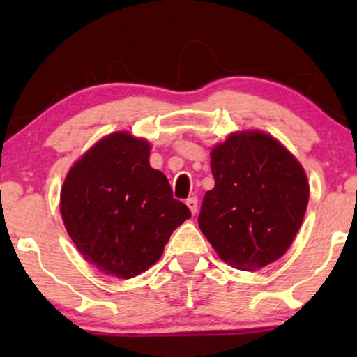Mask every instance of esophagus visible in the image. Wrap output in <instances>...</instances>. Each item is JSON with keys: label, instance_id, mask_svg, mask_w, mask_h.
Returning a JSON list of instances; mask_svg holds the SVG:
<instances>
[{"label": "esophagus", "instance_id": "esophagus-1", "mask_svg": "<svg viewBox=\"0 0 357 357\" xmlns=\"http://www.w3.org/2000/svg\"><path fill=\"white\" fill-rule=\"evenodd\" d=\"M187 206L190 208L192 214H197V211H198V198L197 197H190L187 199Z\"/></svg>", "mask_w": 357, "mask_h": 357}]
</instances>
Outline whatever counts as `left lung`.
Returning a JSON list of instances; mask_svg holds the SVG:
<instances>
[{
  "instance_id": "8db88e82",
  "label": "left lung",
  "mask_w": 357,
  "mask_h": 357,
  "mask_svg": "<svg viewBox=\"0 0 357 357\" xmlns=\"http://www.w3.org/2000/svg\"><path fill=\"white\" fill-rule=\"evenodd\" d=\"M211 172L198 224L218 255L243 271L284 255L309 203L299 160L273 136L242 131L213 148Z\"/></svg>"
}]
</instances>
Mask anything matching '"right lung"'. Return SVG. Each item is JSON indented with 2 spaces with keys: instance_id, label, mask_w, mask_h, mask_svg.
<instances>
[{
  "instance_id": "obj_1",
  "label": "right lung",
  "mask_w": 357,
  "mask_h": 357,
  "mask_svg": "<svg viewBox=\"0 0 357 357\" xmlns=\"http://www.w3.org/2000/svg\"><path fill=\"white\" fill-rule=\"evenodd\" d=\"M149 151L146 139L112 133L73 165L61 188V218L77 250L121 280L153 266L170 234L192 216L167 177L149 165Z\"/></svg>"
}]
</instances>
